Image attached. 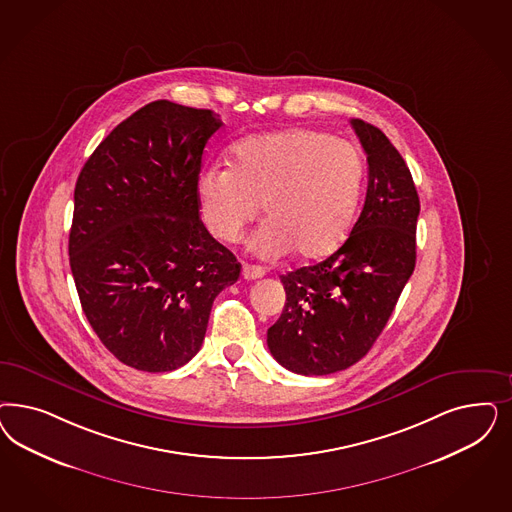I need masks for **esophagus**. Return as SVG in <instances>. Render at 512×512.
<instances>
[{
    "label": "esophagus",
    "instance_id": "1",
    "mask_svg": "<svg viewBox=\"0 0 512 512\" xmlns=\"http://www.w3.org/2000/svg\"><path fill=\"white\" fill-rule=\"evenodd\" d=\"M265 275L264 267H260V265H243V279H247V281H256V279H262Z\"/></svg>",
    "mask_w": 512,
    "mask_h": 512
}]
</instances>
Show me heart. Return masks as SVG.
<instances>
[{"mask_svg": "<svg viewBox=\"0 0 512 512\" xmlns=\"http://www.w3.org/2000/svg\"><path fill=\"white\" fill-rule=\"evenodd\" d=\"M365 164L352 143L311 128L241 141L233 162L199 173L201 216L224 243H235L260 209L267 218L250 245L277 258L296 250L320 260L347 241L362 198Z\"/></svg>", "mask_w": 512, "mask_h": 512, "instance_id": "heart-1", "label": "heart"}]
</instances>
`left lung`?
Instances as JSON below:
<instances>
[{
  "label": "left lung",
  "mask_w": 512,
  "mask_h": 512,
  "mask_svg": "<svg viewBox=\"0 0 512 512\" xmlns=\"http://www.w3.org/2000/svg\"><path fill=\"white\" fill-rule=\"evenodd\" d=\"M350 124L369 165L360 218L326 260L281 275L286 303L267 330L273 358L299 375H331L360 362L416 264L420 199L413 175L377 126L360 118Z\"/></svg>",
  "instance_id": "obj_1"
}]
</instances>
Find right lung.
<instances>
[{
	"label": "right lung",
	"mask_w": 512,
	"mask_h": 512,
	"mask_svg": "<svg viewBox=\"0 0 512 512\" xmlns=\"http://www.w3.org/2000/svg\"><path fill=\"white\" fill-rule=\"evenodd\" d=\"M209 109L160 99L135 111L86 160L75 184L69 265L105 348L165 373L201 348L215 297L241 264L199 218L196 182Z\"/></svg>",
	"instance_id": "add662e5"
}]
</instances>
